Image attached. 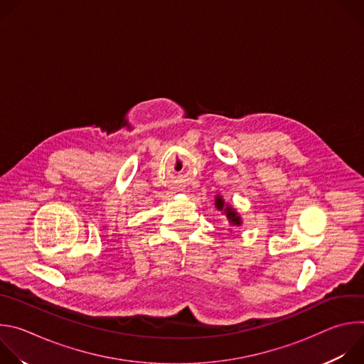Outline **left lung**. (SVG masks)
<instances>
[{"label":"left lung","mask_w":364,"mask_h":364,"mask_svg":"<svg viewBox=\"0 0 364 364\" xmlns=\"http://www.w3.org/2000/svg\"><path fill=\"white\" fill-rule=\"evenodd\" d=\"M223 204H225V203H223V200L218 196V198H216V205H218V209H219V210H222V209H223ZM225 212H228V215H226V216L230 219V222H233V223H236V225H239V223H240V219L236 216V213H235L232 209H229V207H226Z\"/></svg>","instance_id":"1"}]
</instances>
